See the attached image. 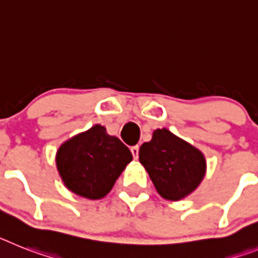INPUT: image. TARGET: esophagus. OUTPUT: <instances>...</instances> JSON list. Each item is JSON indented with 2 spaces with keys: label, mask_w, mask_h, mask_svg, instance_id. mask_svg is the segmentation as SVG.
I'll use <instances>...</instances> for the list:
<instances>
[{
  "label": "esophagus",
  "mask_w": 258,
  "mask_h": 258,
  "mask_svg": "<svg viewBox=\"0 0 258 258\" xmlns=\"http://www.w3.org/2000/svg\"><path fill=\"white\" fill-rule=\"evenodd\" d=\"M131 152H133L134 159H138V157H139V146L131 147Z\"/></svg>",
  "instance_id": "obj_1"
}]
</instances>
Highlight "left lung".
Masks as SVG:
<instances>
[{"instance_id":"8db88e82","label":"left lung","mask_w":258,"mask_h":258,"mask_svg":"<svg viewBox=\"0 0 258 258\" xmlns=\"http://www.w3.org/2000/svg\"><path fill=\"white\" fill-rule=\"evenodd\" d=\"M139 161L166 201L186 198L206 176L205 155L166 128L155 130L151 142L143 143Z\"/></svg>"}]
</instances>
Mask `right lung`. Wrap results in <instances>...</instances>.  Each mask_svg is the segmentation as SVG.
Masks as SVG:
<instances>
[{
    "label": "right lung",
    "instance_id": "obj_1",
    "mask_svg": "<svg viewBox=\"0 0 258 258\" xmlns=\"http://www.w3.org/2000/svg\"><path fill=\"white\" fill-rule=\"evenodd\" d=\"M56 168L62 183L76 196L101 199L112 189L133 153L101 124L72 136L56 152Z\"/></svg>",
    "mask_w": 258,
    "mask_h": 258
}]
</instances>
